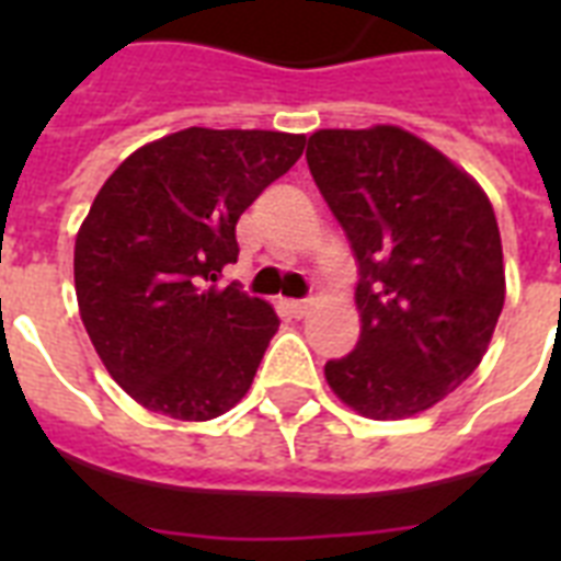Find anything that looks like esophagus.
<instances>
[{
    "label": "esophagus",
    "mask_w": 561,
    "mask_h": 561,
    "mask_svg": "<svg viewBox=\"0 0 561 561\" xmlns=\"http://www.w3.org/2000/svg\"><path fill=\"white\" fill-rule=\"evenodd\" d=\"M288 306V311L294 317H306L308 308H311V299H290V302H285Z\"/></svg>",
    "instance_id": "esophagus-1"
}]
</instances>
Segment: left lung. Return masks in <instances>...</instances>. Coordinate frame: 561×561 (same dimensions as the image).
Instances as JSON below:
<instances>
[{
  "label": "left lung",
  "instance_id": "8db88e82",
  "mask_svg": "<svg viewBox=\"0 0 561 561\" xmlns=\"http://www.w3.org/2000/svg\"><path fill=\"white\" fill-rule=\"evenodd\" d=\"M306 160L360 273V337L325 364V381L369 419L434 408L478 369L504 308L492 203L448 157L392 125L317 130Z\"/></svg>",
  "mask_w": 561,
  "mask_h": 561
}]
</instances>
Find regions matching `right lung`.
<instances>
[{
  "mask_svg": "<svg viewBox=\"0 0 561 561\" xmlns=\"http://www.w3.org/2000/svg\"><path fill=\"white\" fill-rule=\"evenodd\" d=\"M302 148L279 130L186 127L130 153L95 194L75 294L99 358L142 408L206 422L250 390L279 317L220 276L241 211Z\"/></svg>",
  "mask_w": 561,
  "mask_h": 561,
  "instance_id": "add662e5",
  "label": "right lung"
}]
</instances>
